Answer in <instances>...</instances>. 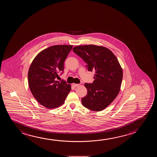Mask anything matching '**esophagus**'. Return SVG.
I'll return each mask as SVG.
<instances>
[{"label": "esophagus", "instance_id": "obj_1", "mask_svg": "<svg viewBox=\"0 0 157 157\" xmlns=\"http://www.w3.org/2000/svg\"><path fill=\"white\" fill-rule=\"evenodd\" d=\"M73 86L75 87H76L79 86V84H75V83H73L72 84Z\"/></svg>", "mask_w": 157, "mask_h": 157}]
</instances>
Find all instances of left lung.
I'll list each match as a JSON object with an SVG mask.
<instances>
[{
  "label": "left lung",
  "mask_w": 157,
  "mask_h": 157,
  "mask_svg": "<svg viewBox=\"0 0 157 157\" xmlns=\"http://www.w3.org/2000/svg\"><path fill=\"white\" fill-rule=\"evenodd\" d=\"M73 51L85 62L89 71L96 72L93 83L85 84L87 94L82 98V104L93 111H102L119 93L123 76L121 65L113 53L102 46H77Z\"/></svg>",
  "instance_id": "8db88e82"
}]
</instances>
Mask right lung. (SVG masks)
Instances as JSON below:
<instances>
[{
	"label": "right lung",
	"mask_w": 157,
	"mask_h": 157,
	"mask_svg": "<svg viewBox=\"0 0 157 157\" xmlns=\"http://www.w3.org/2000/svg\"><path fill=\"white\" fill-rule=\"evenodd\" d=\"M72 45L50 46L34 58L28 72L30 91L37 101L48 109L64 104L71 90L70 84L56 81L58 73L64 70V61Z\"/></svg>",
	"instance_id": "right-lung-1"
}]
</instances>
